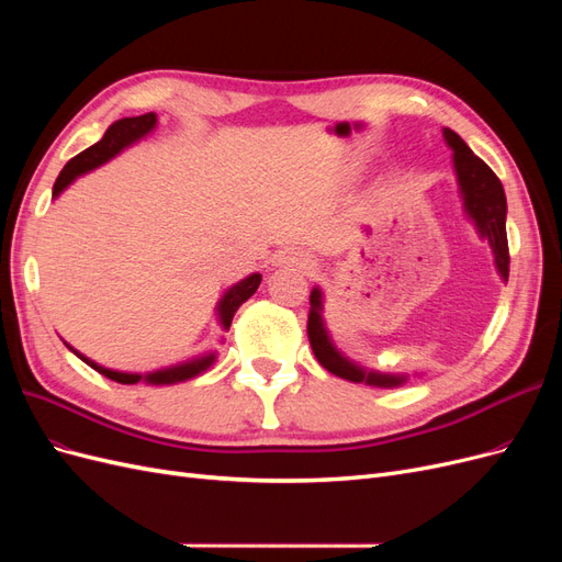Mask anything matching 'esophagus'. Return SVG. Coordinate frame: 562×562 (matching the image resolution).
Segmentation results:
<instances>
[{
	"mask_svg": "<svg viewBox=\"0 0 562 562\" xmlns=\"http://www.w3.org/2000/svg\"><path fill=\"white\" fill-rule=\"evenodd\" d=\"M281 265L295 267V269H302V271H314V267H316V262L310 258V255L304 252V250H297V248L285 250L281 255Z\"/></svg>",
	"mask_w": 562,
	"mask_h": 562,
	"instance_id": "34e87169",
	"label": "esophagus"
}]
</instances>
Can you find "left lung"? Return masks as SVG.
Wrapping results in <instances>:
<instances>
[{"label":"left lung","instance_id":"left-lung-1","mask_svg":"<svg viewBox=\"0 0 562 562\" xmlns=\"http://www.w3.org/2000/svg\"><path fill=\"white\" fill-rule=\"evenodd\" d=\"M443 138L452 149L454 173L459 190H462L464 209L471 215V220L479 227V234L487 239L492 255H495V265L499 277L508 279V241H506V194L499 178L495 171L481 159L475 157L471 147L459 138V135L450 128H443ZM310 345L314 349V356L318 363L326 368L333 375L349 380V382H366L370 386H401L407 375H386V372L363 370L361 366L351 363L347 356L339 353L335 345L330 342V335L323 323V293L321 288H314L310 295Z\"/></svg>","mask_w":562,"mask_h":562}]
</instances>
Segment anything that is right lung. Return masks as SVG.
<instances>
[{
    "label": "right lung",
    "instance_id": "right-lung-1",
    "mask_svg": "<svg viewBox=\"0 0 562 562\" xmlns=\"http://www.w3.org/2000/svg\"><path fill=\"white\" fill-rule=\"evenodd\" d=\"M157 126V114L155 112H147V114H140V116H126V119H119V122H114L103 138H100L95 145H91L89 149L79 151V155L75 159H70L65 164V168L60 171L56 184H54V196H58L67 184H70L75 178L83 176L93 171V168L103 166L105 161H110L112 157H116L119 151H122L124 147L133 145L135 140L145 138V135ZM262 277L260 274H250L246 277L244 281H239L236 285H232L229 291L225 293V297L220 300L217 304V318L220 323H223V328L227 330L232 326V318L236 314V310L241 307V304L258 291ZM70 347V345H67ZM72 349V347H70ZM79 359L91 366L93 370H98L100 375H105L108 380L112 382H119V384H138L140 380H145L147 384H176V382H184L190 378H196L201 375L203 370H209L215 361V353H209V356H201V359H194V361H187V363H180V366H171V368H164V370H157V372H147V375H138V372H119V370H110V368H103L93 363L91 359H87V356L79 353L77 349H72Z\"/></svg>",
    "mask_w": 562,
    "mask_h": 562
}]
</instances>
